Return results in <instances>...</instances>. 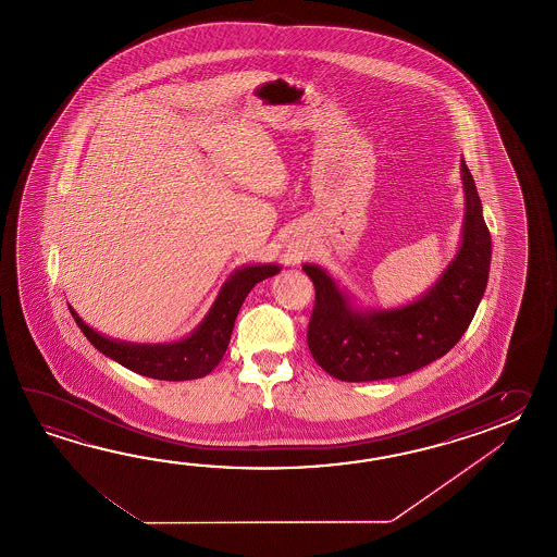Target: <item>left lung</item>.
Returning <instances> with one entry per match:
<instances>
[{"instance_id":"left-lung-1","label":"left lung","mask_w":557,"mask_h":557,"mask_svg":"<svg viewBox=\"0 0 557 557\" xmlns=\"http://www.w3.org/2000/svg\"><path fill=\"white\" fill-rule=\"evenodd\" d=\"M462 245L426 295L388 310H356L319 264H305L317 290L308 348L322 370L344 382L396 379L446 355L470 326L484 296L492 237L470 169L462 163Z\"/></svg>"}]
</instances>
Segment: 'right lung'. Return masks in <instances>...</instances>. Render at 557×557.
I'll return each mask as SVG.
<instances>
[{
  "label": "right lung",
  "mask_w": 557,
  "mask_h": 557,
  "mask_svg": "<svg viewBox=\"0 0 557 557\" xmlns=\"http://www.w3.org/2000/svg\"><path fill=\"white\" fill-rule=\"evenodd\" d=\"M278 264H249L228 276L216 296L209 314L187 338L169 344H133L107 338L87 326L79 314L70 307L73 319L82 329L87 341L99 352L113 358L121 367L147 379L195 380L207 376L225 356L226 346L233 334L238 310L252 286L278 273Z\"/></svg>",
  "instance_id": "right-lung-1"
}]
</instances>
